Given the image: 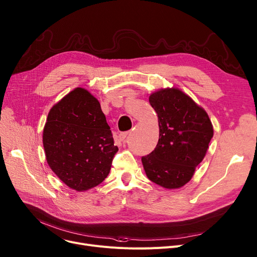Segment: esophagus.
Masks as SVG:
<instances>
[{
    "label": "esophagus",
    "mask_w": 257,
    "mask_h": 257,
    "mask_svg": "<svg viewBox=\"0 0 257 257\" xmlns=\"http://www.w3.org/2000/svg\"><path fill=\"white\" fill-rule=\"evenodd\" d=\"M127 136H128V132H120L118 134V139H119V141H125Z\"/></svg>",
    "instance_id": "34e87169"
}]
</instances>
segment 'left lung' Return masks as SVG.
<instances>
[{
    "mask_svg": "<svg viewBox=\"0 0 257 257\" xmlns=\"http://www.w3.org/2000/svg\"><path fill=\"white\" fill-rule=\"evenodd\" d=\"M149 102L158 116L159 140L154 151L142 157L146 175L169 190L182 187L206 154L212 124L203 108L178 88H161Z\"/></svg>",
    "mask_w": 257,
    "mask_h": 257,
    "instance_id": "8db88e82",
    "label": "left lung"
}]
</instances>
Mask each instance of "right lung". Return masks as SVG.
<instances>
[{
	"label": "right lung",
	"mask_w": 257,
	"mask_h": 257,
	"mask_svg": "<svg viewBox=\"0 0 257 257\" xmlns=\"http://www.w3.org/2000/svg\"><path fill=\"white\" fill-rule=\"evenodd\" d=\"M43 143L52 171L77 192L103 182L118 151L99 101L82 87L51 108Z\"/></svg>",
	"instance_id": "1"
}]
</instances>
